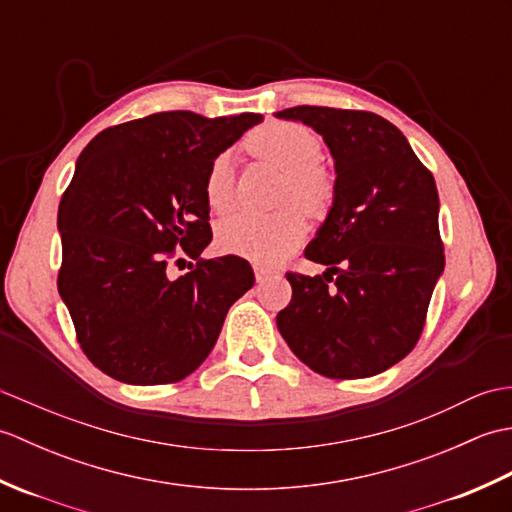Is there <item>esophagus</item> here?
<instances>
[{
    "label": "esophagus",
    "mask_w": 512,
    "mask_h": 512,
    "mask_svg": "<svg viewBox=\"0 0 512 512\" xmlns=\"http://www.w3.org/2000/svg\"><path fill=\"white\" fill-rule=\"evenodd\" d=\"M255 277H257V284H266L268 279L279 277V273H277V270H270V268H255Z\"/></svg>",
    "instance_id": "34e87169"
}]
</instances>
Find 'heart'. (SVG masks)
<instances>
[{
	"label": "heart",
	"instance_id": "b5f03b06",
	"mask_svg": "<svg viewBox=\"0 0 512 512\" xmlns=\"http://www.w3.org/2000/svg\"><path fill=\"white\" fill-rule=\"evenodd\" d=\"M248 151L286 171L281 202L299 204L308 213H323L334 200V178L321 158V140L308 127L275 121L255 129L246 138ZM206 204L224 213L233 206L235 176L231 160L220 154L204 178ZM306 217L295 206L277 213H235L217 228V244L226 253L273 264L299 248L306 237Z\"/></svg>",
	"mask_w": 512,
	"mask_h": 512
}]
</instances>
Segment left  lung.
Segmentation results:
<instances>
[{"mask_svg":"<svg viewBox=\"0 0 512 512\" xmlns=\"http://www.w3.org/2000/svg\"><path fill=\"white\" fill-rule=\"evenodd\" d=\"M277 116L319 132L336 167L334 206L306 248L328 270L286 273L277 328L312 372L376 376L416 347L444 268L436 180L383 116L323 105Z\"/></svg>","mask_w":512,"mask_h":512,"instance_id":"left-lung-1","label":"left lung"}]
</instances>
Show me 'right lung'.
<instances>
[{"label":"right lung","instance_id":"obj_1","mask_svg":"<svg viewBox=\"0 0 512 512\" xmlns=\"http://www.w3.org/2000/svg\"><path fill=\"white\" fill-rule=\"evenodd\" d=\"M259 114L158 112L107 127L81 151L59 204V295L94 367L129 385H171L211 354L228 308L253 288L246 259H202L204 178ZM196 259L178 280L168 264Z\"/></svg>","mask_w":512,"mask_h":512}]
</instances>
